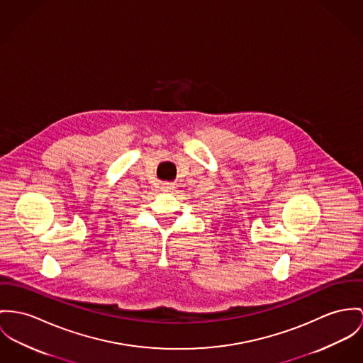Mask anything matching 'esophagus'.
I'll return each mask as SVG.
<instances>
[{
	"mask_svg": "<svg viewBox=\"0 0 363 363\" xmlns=\"http://www.w3.org/2000/svg\"><path fill=\"white\" fill-rule=\"evenodd\" d=\"M174 188H175L174 184H168V182L162 185V191H163V192H172Z\"/></svg>",
	"mask_w": 363,
	"mask_h": 363,
	"instance_id": "esophagus-1",
	"label": "esophagus"
}]
</instances>
